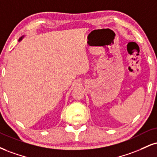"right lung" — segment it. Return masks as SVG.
Returning <instances> with one entry per match:
<instances>
[{"label": "right lung", "mask_w": 157, "mask_h": 157, "mask_svg": "<svg viewBox=\"0 0 157 157\" xmlns=\"http://www.w3.org/2000/svg\"><path fill=\"white\" fill-rule=\"evenodd\" d=\"M22 37H23V36H22V37H20V39H19V41H20V40H21V39H22Z\"/></svg>", "instance_id": "1"}]
</instances>
